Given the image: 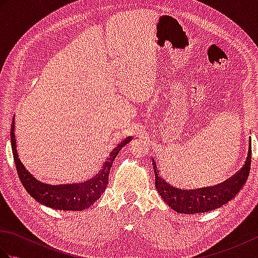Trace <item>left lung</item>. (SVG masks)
<instances>
[{
    "label": "left lung",
    "instance_id": "obj_1",
    "mask_svg": "<svg viewBox=\"0 0 258 258\" xmlns=\"http://www.w3.org/2000/svg\"><path fill=\"white\" fill-rule=\"evenodd\" d=\"M251 144L249 140L248 154L246 157L244 166L239 171L226 179L225 182L211 187H203L199 189H179L165 182L158 172L156 163L153 162V168L155 173V187L166 204L172 207L175 212L180 214H199L206 213L225 205L233 200L239 189L243 187L248 177L250 169Z\"/></svg>",
    "mask_w": 258,
    "mask_h": 258
}]
</instances>
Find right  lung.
<instances>
[{"instance_id":"add662e5","label":"right lung","mask_w":258,"mask_h":258,"mask_svg":"<svg viewBox=\"0 0 258 258\" xmlns=\"http://www.w3.org/2000/svg\"><path fill=\"white\" fill-rule=\"evenodd\" d=\"M14 118L15 117H13L12 128H11V143H12L16 171H18L21 182L33 199L43 205L59 211H83L100 199L108 184L109 169L112 167L115 157L117 156L123 146L133 140V138H126L123 142H120L111 152L100 172L87 182L80 184L48 185L37 180L21 162L18 150H16Z\"/></svg>"}]
</instances>
